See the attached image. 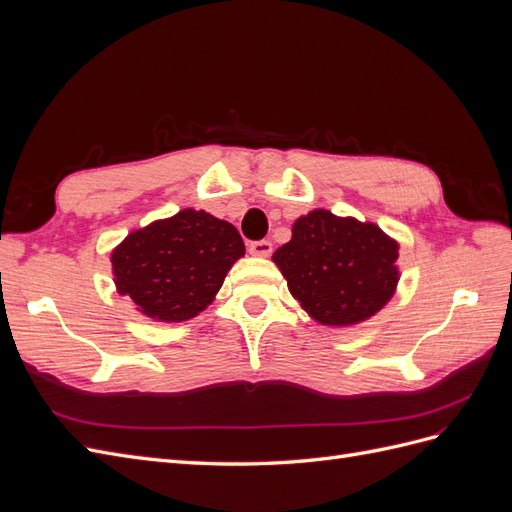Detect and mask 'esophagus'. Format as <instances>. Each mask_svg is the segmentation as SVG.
<instances>
[{
  "label": "esophagus",
  "instance_id": "34e87169",
  "mask_svg": "<svg viewBox=\"0 0 512 512\" xmlns=\"http://www.w3.org/2000/svg\"><path fill=\"white\" fill-rule=\"evenodd\" d=\"M247 250H250L252 256H271L273 252V243L267 239H260V241H250L247 245Z\"/></svg>",
  "mask_w": 512,
  "mask_h": 512
}]
</instances>
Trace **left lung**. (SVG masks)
<instances>
[{
	"mask_svg": "<svg viewBox=\"0 0 512 512\" xmlns=\"http://www.w3.org/2000/svg\"><path fill=\"white\" fill-rule=\"evenodd\" d=\"M399 245L376 224L316 209L273 254L288 290L320 324L348 327L374 316L399 282Z\"/></svg>",
	"mask_w": 512,
	"mask_h": 512,
	"instance_id": "8db88e82",
	"label": "left lung"
}]
</instances>
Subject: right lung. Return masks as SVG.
I'll return each instance as SVG.
<instances>
[{
  "label": "right lung",
  "mask_w": 512,
  "mask_h": 512,
  "mask_svg": "<svg viewBox=\"0 0 512 512\" xmlns=\"http://www.w3.org/2000/svg\"><path fill=\"white\" fill-rule=\"evenodd\" d=\"M245 254L239 230L211 213L183 209L134 230L111 256L115 284L138 312L162 322L194 318Z\"/></svg>",
  "instance_id": "add662e5"
}]
</instances>
